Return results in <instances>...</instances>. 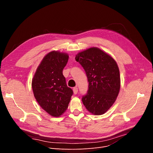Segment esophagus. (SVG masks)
<instances>
[{
    "label": "esophagus",
    "instance_id": "34e87169",
    "mask_svg": "<svg viewBox=\"0 0 153 153\" xmlns=\"http://www.w3.org/2000/svg\"><path fill=\"white\" fill-rule=\"evenodd\" d=\"M73 91L74 94H77V92H78V87H73Z\"/></svg>",
    "mask_w": 153,
    "mask_h": 153
}]
</instances>
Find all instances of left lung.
Instances as JSON below:
<instances>
[{
    "label": "left lung",
    "instance_id": "8db88e82",
    "mask_svg": "<svg viewBox=\"0 0 153 153\" xmlns=\"http://www.w3.org/2000/svg\"><path fill=\"white\" fill-rule=\"evenodd\" d=\"M76 61L84 68L89 82L83 104L91 114H105L114 103L121 87L120 73L115 60L101 49L92 47L78 53Z\"/></svg>",
    "mask_w": 153,
    "mask_h": 153
}]
</instances>
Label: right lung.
I'll use <instances>...</instances> for the list:
<instances>
[{"label": "right lung", "instance_id": "right-lung-1", "mask_svg": "<svg viewBox=\"0 0 153 153\" xmlns=\"http://www.w3.org/2000/svg\"><path fill=\"white\" fill-rule=\"evenodd\" d=\"M68 59L66 53L49 52L43 59L32 78V87L36 101L53 117H59L65 112L73 94L62 74Z\"/></svg>", "mask_w": 153, "mask_h": 153}]
</instances>
